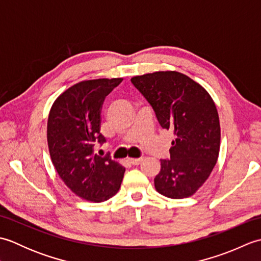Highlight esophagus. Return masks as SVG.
Returning a JSON list of instances; mask_svg holds the SVG:
<instances>
[{"label": "esophagus", "mask_w": 261, "mask_h": 261, "mask_svg": "<svg viewBox=\"0 0 261 261\" xmlns=\"http://www.w3.org/2000/svg\"><path fill=\"white\" fill-rule=\"evenodd\" d=\"M141 162H142V158H137V159H135V158H129V159H127V163L131 164V165H135V166L139 165Z\"/></svg>", "instance_id": "obj_1"}]
</instances>
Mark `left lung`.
Masks as SVG:
<instances>
[{
    "mask_svg": "<svg viewBox=\"0 0 261 261\" xmlns=\"http://www.w3.org/2000/svg\"><path fill=\"white\" fill-rule=\"evenodd\" d=\"M131 83L151 105L160 126L175 136L170 158L160 160L154 187L169 198L193 195L208 178L219 157L220 121L212 97L178 71L136 76Z\"/></svg>",
    "mask_w": 261,
    "mask_h": 261,
    "instance_id": "obj_1",
    "label": "left lung"
}]
</instances>
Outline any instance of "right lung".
<instances>
[{"label": "right lung", "mask_w": 261, "mask_h": 261, "mask_svg": "<svg viewBox=\"0 0 261 261\" xmlns=\"http://www.w3.org/2000/svg\"><path fill=\"white\" fill-rule=\"evenodd\" d=\"M122 79L84 81L69 87L50 110L47 140L51 162L60 178L77 196L91 202L107 201L118 193L125 168L94 153L107 142L99 132L104 98Z\"/></svg>", "instance_id": "1"}]
</instances>
